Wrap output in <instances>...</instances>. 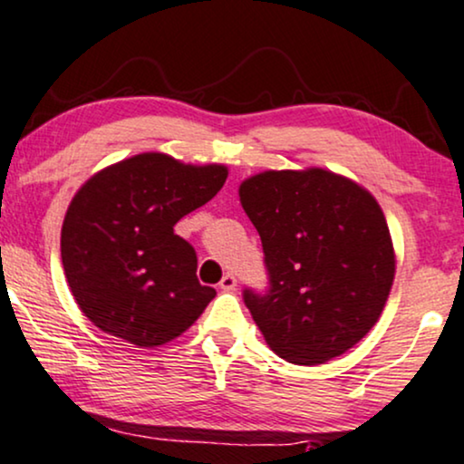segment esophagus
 I'll list each match as a JSON object with an SVG mask.
<instances>
[{
	"label": "esophagus",
	"instance_id": "34e87169",
	"mask_svg": "<svg viewBox=\"0 0 464 464\" xmlns=\"http://www.w3.org/2000/svg\"><path fill=\"white\" fill-rule=\"evenodd\" d=\"M236 287H237V278L227 272V275L222 276V281H220V289H225V292H233Z\"/></svg>",
	"mask_w": 464,
	"mask_h": 464
}]
</instances>
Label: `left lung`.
Wrapping results in <instances>:
<instances>
[{
  "label": "left lung",
  "mask_w": 464,
  "mask_h": 464,
  "mask_svg": "<svg viewBox=\"0 0 464 464\" xmlns=\"http://www.w3.org/2000/svg\"><path fill=\"white\" fill-rule=\"evenodd\" d=\"M239 203L270 275L266 295L244 289L266 343L295 365L348 353L378 322L395 276L378 200L353 179L304 169L244 179Z\"/></svg>",
  "instance_id": "1"
}]
</instances>
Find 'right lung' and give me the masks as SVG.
Returning <instances> with one entry per match:
<instances>
[{
	"label": "right lung",
	"mask_w": 464,
	"mask_h": 464,
	"mask_svg": "<svg viewBox=\"0 0 464 464\" xmlns=\"http://www.w3.org/2000/svg\"><path fill=\"white\" fill-rule=\"evenodd\" d=\"M222 164L140 153L88 179L66 209L60 253L82 314L138 348L164 345L198 320L216 289L200 285L197 253L175 233L227 181Z\"/></svg>",
	"instance_id": "1"
}]
</instances>
